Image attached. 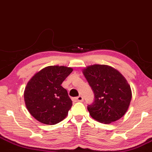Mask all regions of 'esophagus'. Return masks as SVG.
<instances>
[{"label":"esophagus","mask_w":152,"mask_h":152,"mask_svg":"<svg viewBox=\"0 0 152 152\" xmlns=\"http://www.w3.org/2000/svg\"><path fill=\"white\" fill-rule=\"evenodd\" d=\"M74 102H83V96H79L78 97H76V98H74V99H73Z\"/></svg>","instance_id":"1"}]
</instances>
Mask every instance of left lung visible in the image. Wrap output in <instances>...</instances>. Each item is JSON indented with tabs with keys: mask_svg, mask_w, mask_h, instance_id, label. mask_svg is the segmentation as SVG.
Listing matches in <instances>:
<instances>
[{
	"mask_svg": "<svg viewBox=\"0 0 152 152\" xmlns=\"http://www.w3.org/2000/svg\"><path fill=\"white\" fill-rule=\"evenodd\" d=\"M83 73L95 96L94 103L87 107L91 116L107 124L121 118L132 99L130 86L125 78L107 65L89 66Z\"/></svg>",
	"mask_w": 152,
	"mask_h": 152,
	"instance_id": "1",
	"label": "left lung"
}]
</instances>
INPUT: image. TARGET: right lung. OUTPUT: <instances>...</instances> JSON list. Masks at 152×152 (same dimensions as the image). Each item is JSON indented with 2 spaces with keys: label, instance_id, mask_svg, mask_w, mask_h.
I'll use <instances>...</instances> for the list:
<instances>
[{
  "label": "right lung",
  "instance_id": "right-lung-1",
  "mask_svg": "<svg viewBox=\"0 0 152 152\" xmlns=\"http://www.w3.org/2000/svg\"><path fill=\"white\" fill-rule=\"evenodd\" d=\"M72 71L70 67L49 66L28 81L24 99L29 113L37 120L46 125H55L67 116L72 101L61 84Z\"/></svg>",
  "mask_w": 152,
  "mask_h": 152
}]
</instances>
